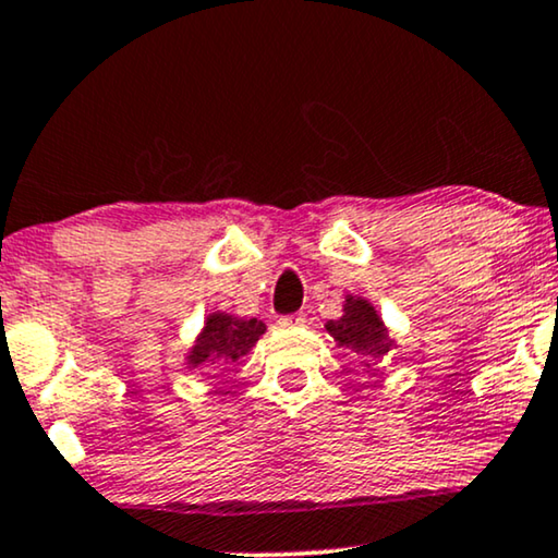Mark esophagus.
I'll use <instances>...</instances> for the list:
<instances>
[{
    "label": "esophagus",
    "mask_w": 558,
    "mask_h": 558,
    "mask_svg": "<svg viewBox=\"0 0 558 558\" xmlns=\"http://www.w3.org/2000/svg\"><path fill=\"white\" fill-rule=\"evenodd\" d=\"M304 323H307V317H304L302 312H292V315H281L279 317V325L289 327V330H292V327H302Z\"/></svg>",
    "instance_id": "esophagus-1"
}]
</instances>
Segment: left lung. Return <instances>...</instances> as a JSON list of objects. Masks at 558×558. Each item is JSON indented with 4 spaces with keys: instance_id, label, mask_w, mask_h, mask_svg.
Here are the masks:
<instances>
[{
    "instance_id": "8db88e82",
    "label": "left lung",
    "mask_w": 558,
    "mask_h": 558,
    "mask_svg": "<svg viewBox=\"0 0 558 558\" xmlns=\"http://www.w3.org/2000/svg\"><path fill=\"white\" fill-rule=\"evenodd\" d=\"M327 332L340 345L353 348L357 353L380 355L388 353V348H391V340H388L386 327L376 315V310L365 300H355V296H348L345 300V315L327 323Z\"/></svg>"
}]
</instances>
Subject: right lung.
I'll return each mask as SVG.
<instances>
[{
	"label": "right lung",
	"instance_id": "1",
	"mask_svg": "<svg viewBox=\"0 0 558 558\" xmlns=\"http://www.w3.org/2000/svg\"><path fill=\"white\" fill-rule=\"evenodd\" d=\"M264 323L258 319H239L226 312H216L205 323L201 338H197L193 353H190V365L205 363H235L239 357L248 353L256 345V340L264 335Z\"/></svg>",
	"mask_w": 558,
	"mask_h": 558
}]
</instances>
